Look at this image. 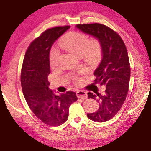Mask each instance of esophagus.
I'll list each match as a JSON object with an SVG mask.
<instances>
[{
    "label": "esophagus",
    "mask_w": 151,
    "mask_h": 151,
    "mask_svg": "<svg viewBox=\"0 0 151 151\" xmlns=\"http://www.w3.org/2000/svg\"><path fill=\"white\" fill-rule=\"evenodd\" d=\"M77 97L81 98V99H85L88 97L87 92L84 91V90H77Z\"/></svg>",
    "instance_id": "esophagus-1"
}]
</instances>
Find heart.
Masks as SVG:
<instances>
[{
    "label": "heart",
    "mask_w": 151,
    "mask_h": 151,
    "mask_svg": "<svg viewBox=\"0 0 151 151\" xmlns=\"http://www.w3.org/2000/svg\"><path fill=\"white\" fill-rule=\"evenodd\" d=\"M60 47L77 56H81L90 63H94L101 56L102 47L96 39L88 40L86 35L79 32H72L66 35L59 42ZM59 55V50L53 48L50 54V62L55 65Z\"/></svg>",
    "instance_id": "heart-1"
}]
</instances>
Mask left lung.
Here are the masks:
<instances>
[{
  "mask_svg": "<svg viewBox=\"0 0 151 151\" xmlns=\"http://www.w3.org/2000/svg\"><path fill=\"white\" fill-rule=\"evenodd\" d=\"M77 29L100 42L101 61L94 70L95 83L106 86L104 94L88 92V98L96 100L99 108L88 113L90 120L104 122L112 119L119 111L128 91L130 68L128 52L122 38L107 26L99 23L78 24Z\"/></svg>",
  "mask_w": 151,
  "mask_h": 151,
  "instance_id": "left-lung-1",
  "label": "left lung"
}]
</instances>
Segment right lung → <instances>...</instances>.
Listing matches in <instances>:
<instances>
[{
	"label": "right lung",
	"instance_id": "obj_1",
	"mask_svg": "<svg viewBox=\"0 0 151 151\" xmlns=\"http://www.w3.org/2000/svg\"><path fill=\"white\" fill-rule=\"evenodd\" d=\"M69 28L53 27L42 33L30 44L22 66L21 81L26 101L38 119L50 126H60L67 121L70 106L77 99L76 92L55 94L48 87L50 50Z\"/></svg>",
	"mask_w": 151,
	"mask_h": 151
}]
</instances>
